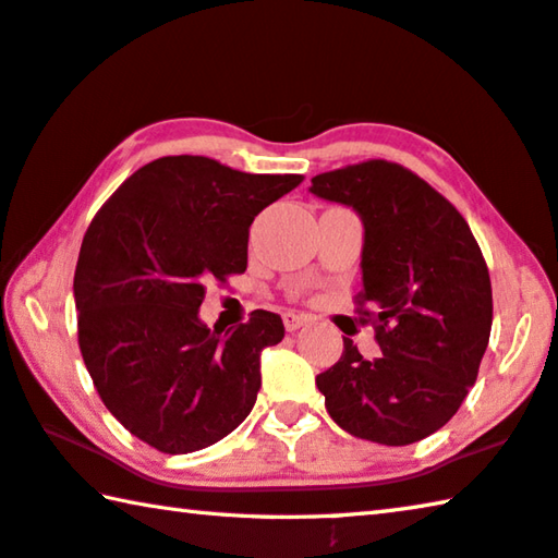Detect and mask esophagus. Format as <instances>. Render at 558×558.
Instances as JSON below:
<instances>
[{
    "label": "esophagus",
    "mask_w": 558,
    "mask_h": 558,
    "mask_svg": "<svg viewBox=\"0 0 558 558\" xmlns=\"http://www.w3.org/2000/svg\"><path fill=\"white\" fill-rule=\"evenodd\" d=\"M306 324H308V318H306L304 314H294V312H287V314H284V326H287L289 333L299 331V328L306 326Z\"/></svg>",
    "instance_id": "obj_1"
}]
</instances>
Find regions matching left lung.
<instances>
[{
  "label": "left lung",
  "mask_w": 558,
  "mask_h": 558,
  "mask_svg": "<svg viewBox=\"0 0 558 558\" xmlns=\"http://www.w3.org/2000/svg\"><path fill=\"white\" fill-rule=\"evenodd\" d=\"M308 193L361 217L359 306L376 308L383 351L365 361L343 339L339 363L316 376L328 415L371 442L423 440L458 413L487 351L492 284L480 244L458 209L398 162L322 172Z\"/></svg>",
  "instance_id": "left-lung-1"
}]
</instances>
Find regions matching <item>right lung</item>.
Returning <instances> with one entry per match:
<instances>
[{
  "label": "right lung",
  "mask_w": 558,
  "mask_h": 558,
  "mask_svg": "<svg viewBox=\"0 0 558 558\" xmlns=\"http://www.w3.org/2000/svg\"><path fill=\"white\" fill-rule=\"evenodd\" d=\"M301 180L168 155L90 222L73 274L81 355L111 415L155 450H203L252 413L281 316L257 308L222 335L199 322V304L209 279L246 269L254 217Z\"/></svg>",
  "instance_id": "1"
}]
</instances>
